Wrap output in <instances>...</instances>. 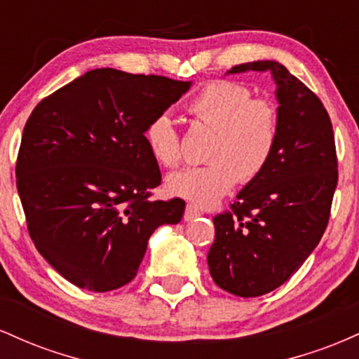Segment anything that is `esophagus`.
<instances>
[{"mask_svg": "<svg viewBox=\"0 0 359 359\" xmlns=\"http://www.w3.org/2000/svg\"><path fill=\"white\" fill-rule=\"evenodd\" d=\"M197 216H201L199 209H197L196 205L187 204V208H185V212H184V219L185 221H192V219H196Z\"/></svg>", "mask_w": 359, "mask_h": 359, "instance_id": "34e87169", "label": "esophagus"}]
</instances>
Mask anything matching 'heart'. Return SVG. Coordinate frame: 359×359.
Returning <instances> with one entry per match:
<instances>
[{
  "mask_svg": "<svg viewBox=\"0 0 359 359\" xmlns=\"http://www.w3.org/2000/svg\"><path fill=\"white\" fill-rule=\"evenodd\" d=\"M251 97L246 86L214 81L189 101V113L214 128L205 154L211 162L168 175L165 187L172 196L211 205L231 191L238 179L250 182L265 170L278 142V113L270 101ZM145 142L156 162L168 168L179 165L180 137L167 113L155 114L148 121Z\"/></svg>",
  "mask_w": 359,
  "mask_h": 359,
  "instance_id": "b5f03b06",
  "label": "heart"
}]
</instances>
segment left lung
<instances>
[{"instance_id": "obj_1", "label": "left lung", "mask_w": 359, "mask_h": 359, "mask_svg": "<svg viewBox=\"0 0 359 359\" xmlns=\"http://www.w3.org/2000/svg\"><path fill=\"white\" fill-rule=\"evenodd\" d=\"M270 72L277 90L278 142L269 165L212 217L208 265L217 287L258 297L287 282L323 238L337 185L331 119L319 97L275 60L246 62L226 74Z\"/></svg>"}]
</instances>
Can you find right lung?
<instances>
[{
	"instance_id": "1",
	"label": "right lung",
	"mask_w": 359,
	"mask_h": 359,
	"mask_svg": "<svg viewBox=\"0 0 359 359\" xmlns=\"http://www.w3.org/2000/svg\"><path fill=\"white\" fill-rule=\"evenodd\" d=\"M191 86L94 69L32 111L16 187L36 250L74 285L93 292L126 285L155 229L182 219V199H150L162 175L145 128Z\"/></svg>"
}]
</instances>
